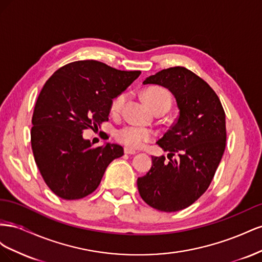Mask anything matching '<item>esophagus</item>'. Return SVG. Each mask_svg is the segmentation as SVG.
Segmentation results:
<instances>
[{
    "label": "esophagus",
    "instance_id": "34e87169",
    "mask_svg": "<svg viewBox=\"0 0 262 262\" xmlns=\"http://www.w3.org/2000/svg\"><path fill=\"white\" fill-rule=\"evenodd\" d=\"M124 153L128 155H134V154H137V150L133 148H130V147H124Z\"/></svg>",
    "mask_w": 262,
    "mask_h": 262
}]
</instances>
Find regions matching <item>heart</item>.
<instances>
[{
    "label": "heart",
    "mask_w": 262,
    "mask_h": 262,
    "mask_svg": "<svg viewBox=\"0 0 262 262\" xmlns=\"http://www.w3.org/2000/svg\"><path fill=\"white\" fill-rule=\"evenodd\" d=\"M144 98L147 105L152 108L154 112L158 108L169 109L171 105V96L167 90L162 87H153L144 93ZM125 100V94H119L110 104V112L117 114L121 110ZM156 137L154 130L148 128H142V126L126 124L115 131L116 140L126 147L139 148L145 143L152 142Z\"/></svg>",
    "instance_id": "1"
}]
</instances>
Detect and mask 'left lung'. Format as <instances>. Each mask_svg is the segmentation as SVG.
I'll return each instance as SVG.
<instances>
[{
    "label": "left lung",
    "mask_w": 262,
    "mask_h": 262,
    "mask_svg": "<svg viewBox=\"0 0 262 262\" xmlns=\"http://www.w3.org/2000/svg\"><path fill=\"white\" fill-rule=\"evenodd\" d=\"M143 84L168 89L179 116L157 142L169 162L164 155L152 156V167L138 178L139 193L158 211H180L207 191L215 175L226 145L224 109L210 85L184 67L162 70Z\"/></svg>",
    "instance_id": "left-lung-1"
}]
</instances>
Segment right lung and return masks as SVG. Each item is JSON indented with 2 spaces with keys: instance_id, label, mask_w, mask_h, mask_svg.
<instances>
[{
  "instance_id": "right-lung-1",
  "label": "right lung",
  "mask_w": 262,
  "mask_h": 262,
  "mask_svg": "<svg viewBox=\"0 0 262 262\" xmlns=\"http://www.w3.org/2000/svg\"><path fill=\"white\" fill-rule=\"evenodd\" d=\"M140 74L83 60L63 66L45 83L31 119L30 141L37 167L54 194L64 200L91 194L108 165L123 155L122 146H93L82 134L108 121L112 100Z\"/></svg>"
}]
</instances>
